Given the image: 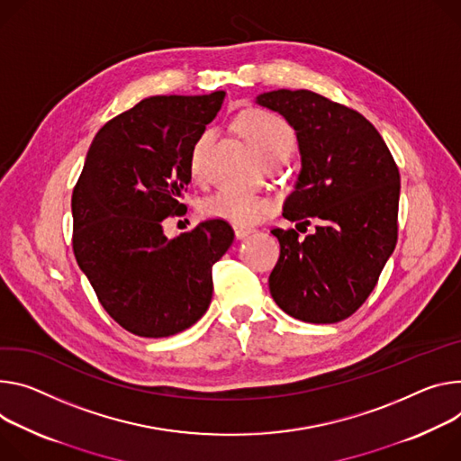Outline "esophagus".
<instances>
[{"label": "esophagus", "mask_w": 461, "mask_h": 461, "mask_svg": "<svg viewBox=\"0 0 461 461\" xmlns=\"http://www.w3.org/2000/svg\"><path fill=\"white\" fill-rule=\"evenodd\" d=\"M233 230H235V237L237 239H244L248 235H252L256 230L249 228V226H240V224H233Z\"/></svg>", "instance_id": "obj_1"}]
</instances>
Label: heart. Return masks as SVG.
I'll list each match as a JSON object with an SVG mask.
<instances>
[{"label":"heart","instance_id":"obj_1","mask_svg":"<svg viewBox=\"0 0 461 461\" xmlns=\"http://www.w3.org/2000/svg\"><path fill=\"white\" fill-rule=\"evenodd\" d=\"M240 134L246 141L254 147V150L265 159L286 156L294 147V134H292L288 124L276 113L267 110H252L246 112L237 121ZM213 140L212 131H203L191 147L189 152V175L193 180H200L203 176V161L209 143ZM274 209V202L261 194H244L231 191H219L209 196L202 212L207 217L224 219L233 224L248 226L261 221L267 213Z\"/></svg>","mask_w":461,"mask_h":461}]
</instances>
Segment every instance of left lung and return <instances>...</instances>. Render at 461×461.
Listing matches in <instances>:
<instances>
[{
    "label": "left lung",
    "instance_id": "8db88e82",
    "mask_svg": "<svg viewBox=\"0 0 461 461\" xmlns=\"http://www.w3.org/2000/svg\"><path fill=\"white\" fill-rule=\"evenodd\" d=\"M258 104L296 131L302 171L283 217L316 221L303 240L274 228L281 254L268 285L292 318L337 323L371 294L397 244L401 176L384 140L357 110L309 90H274Z\"/></svg>",
    "mask_w": 461,
    "mask_h": 461
}]
</instances>
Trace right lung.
<instances>
[{"label": "right lung", "mask_w": 461, "mask_h": 461, "mask_svg": "<svg viewBox=\"0 0 461 461\" xmlns=\"http://www.w3.org/2000/svg\"><path fill=\"white\" fill-rule=\"evenodd\" d=\"M224 97L154 95L110 119L73 189L75 259L103 309L138 337L182 332L212 303L231 226L212 219L167 239L161 222L185 215L189 152Z\"/></svg>", "instance_id": "obj_1"}]
</instances>
